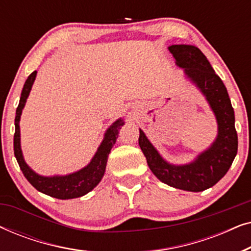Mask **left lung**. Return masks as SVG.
<instances>
[{
    "mask_svg": "<svg viewBox=\"0 0 251 251\" xmlns=\"http://www.w3.org/2000/svg\"><path fill=\"white\" fill-rule=\"evenodd\" d=\"M168 49L176 59L177 66L184 70L185 78L199 89L214 112L217 136L207 150L185 164H173L164 160L142 129L138 143L157 179L179 190L201 192L212 187L225 176L238 153L234 111L226 87L199 48L175 44Z\"/></svg>",
    "mask_w": 251,
    "mask_h": 251,
    "instance_id": "8db88e82",
    "label": "left lung"
}]
</instances>
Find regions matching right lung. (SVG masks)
I'll use <instances>...</instances> for the list:
<instances>
[{"instance_id": "add662e5", "label": "right lung", "mask_w": 251, "mask_h": 251, "mask_svg": "<svg viewBox=\"0 0 251 251\" xmlns=\"http://www.w3.org/2000/svg\"><path fill=\"white\" fill-rule=\"evenodd\" d=\"M36 71L27 77L24 84L22 96H20L19 105L16 111L15 119V137H13V150H15V156L18 162L20 169H22L24 176L26 179L36 188L41 193L49 195V197L60 199V200H68V199H75L83 197L99 184L104 176L107 164L108 154L111 152L113 145L119 137V131L125 125L122 118L113 122L109 128L105 131L104 139L97 149V152L92 156L90 162L82 169L75 171V173L68 175H54V176H42L35 173L24 159L22 145H20V116H22L23 109L25 107L26 100L28 98L29 92L32 90L33 83L36 77Z\"/></svg>"}]
</instances>
